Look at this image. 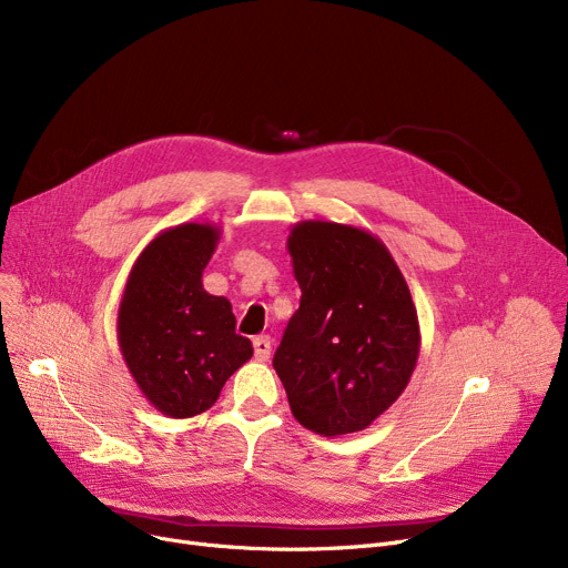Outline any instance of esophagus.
Returning <instances> with one entry per match:
<instances>
[{
	"label": "esophagus",
	"mask_w": 568,
	"mask_h": 568,
	"mask_svg": "<svg viewBox=\"0 0 568 568\" xmlns=\"http://www.w3.org/2000/svg\"><path fill=\"white\" fill-rule=\"evenodd\" d=\"M253 349H255V359L257 362H266L268 354H272V338H268V336L253 338Z\"/></svg>",
	"instance_id": "34e87169"
}]
</instances>
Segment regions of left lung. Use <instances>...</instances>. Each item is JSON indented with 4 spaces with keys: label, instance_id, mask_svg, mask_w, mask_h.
<instances>
[{
    "label": "left lung",
    "instance_id": "1",
    "mask_svg": "<svg viewBox=\"0 0 568 568\" xmlns=\"http://www.w3.org/2000/svg\"><path fill=\"white\" fill-rule=\"evenodd\" d=\"M302 304L274 354L294 419L338 437L368 428L414 373L422 334L409 287L368 230L302 221L287 236Z\"/></svg>",
    "mask_w": 568,
    "mask_h": 568
}]
</instances>
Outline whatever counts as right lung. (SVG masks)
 Listing matches in <instances>:
<instances>
[{"label":"right lung","instance_id":"obj_1","mask_svg":"<svg viewBox=\"0 0 568 568\" xmlns=\"http://www.w3.org/2000/svg\"><path fill=\"white\" fill-rule=\"evenodd\" d=\"M221 230L182 223L163 230L135 260L116 315V341L144 398L172 419L212 407L251 356L234 332L232 304L202 287Z\"/></svg>","mask_w":568,"mask_h":568}]
</instances>
